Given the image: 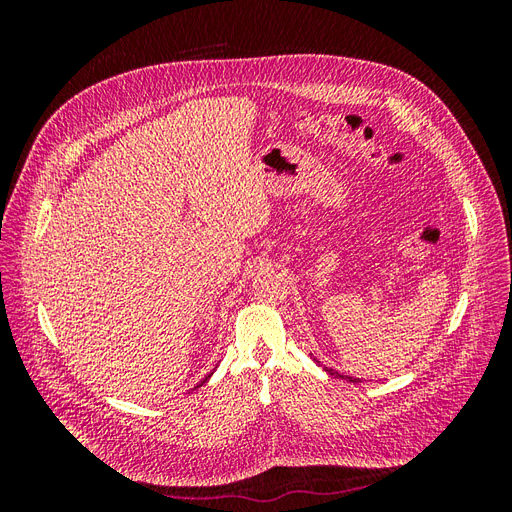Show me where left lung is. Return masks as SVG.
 <instances>
[{"label":"left lung","instance_id":"obj_1","mask_svg":"<svg viewBox=\"0 0 512 512\" xmlns=\"http://www.w3.org/2000/svg\"><path fill=\"white\" fill-rule=\"evenodd\" d=\"M316 361V359H314ZM316 363H320V361H316ZM324 371H327L329 376H335V378H342V380H348V382H354V384H359L361 380L359 378H352V376H344V374H339V371H335V369H331V367H324Z\"/></svg>","mask_w":512,"mask_h":512}]
</instances>
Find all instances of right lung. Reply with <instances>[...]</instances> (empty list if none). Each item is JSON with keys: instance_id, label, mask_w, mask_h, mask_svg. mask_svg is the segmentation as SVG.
Masks as SVG:
<instances>
[{"instance_id": "1", "label": "right lung", "mask_w": 512, "mask_h": 512, "mask_svg": "<svg viewBox=\"0 0 512 512\" xmlns=\"http://www.w3.org/2000/svg\"><path fill=\"white\" fill-rule=\"evenodd\" d=\"M209 378H211V374H209V376H207V378H205V380H203V382H200V384H198V386H203V384H205V382H207V380H209ZM198 386H196V389H198Z\"/></svg>"}]
</instances>
